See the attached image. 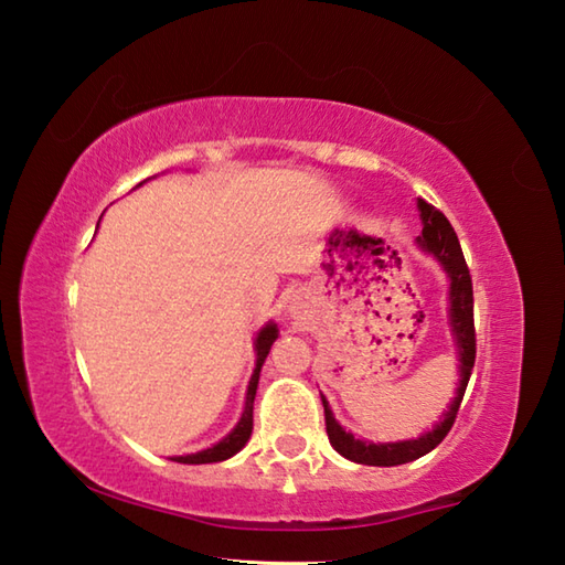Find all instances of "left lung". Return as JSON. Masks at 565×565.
<instances>
[{"label": "left lung", "instance_id": "8db88e82", "mask_svg": "<svg viewBox=\"0 0 565 565\" xmlns=\"http://www.w3.org/2000/svg\"><path fill=\"white\" fill-rule=\"evenodd\" d=\"M419 218H423V235L417 237V245L423 247L429 255H435L444 271L449 274L451 286H449V318H451V330L456 338V347H459L461 354V383L459 391H456V398L449 405V413L444 415L441 423L427 431V435L407 441H395V444H369L362 439H354V435L344 431L338 419L332 417L328 401L322 398V407H326V429L330 444L334 451H340L344 459L366 463V466H398L415 461L419 456L429 454L437 444L449 435V429L459 413V405L463 401V393L468 386V379H471V371L476 364V328H473V284H471V271H468V264L463 259V252L459 245V237H456L451 223L447 221L439 209L431 206V203L419 199L417 201Z\"/></svg>", "mask_w": 565, "mask_h": 565}]
</instances>
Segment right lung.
Returning <instances> with one entry per match:
<instances>
[{
  "label": "right lung",
  "instance_id": "obj_1",
  "mask_svg": "<svg viewBox=\"0 0 565 565\" xmlns=\"http://www.w3.org/2000/svg\"><path fill=\"white\" fill-rule=\"evenodd\" d=\"M276 334H279V330H276L274 322H269L267 328H262L259 334H257V342H255L257 366H255V374H252L249 386H247L245 413H243V417H239V423L235 425V429L231 431V435H227L225 439H221V441L215 444V447H211V449H203V451H199V454L174 456L172 461H179V463H215V461L231 459L233 454H237L239 449L245 447L249 435H252V407H255V393H257V383H259V371H262L264 359H267V354H269V350H271Z\"/></svg>",
  "mask_w": 565,
  "mask_h": 565
}]
</instances>
